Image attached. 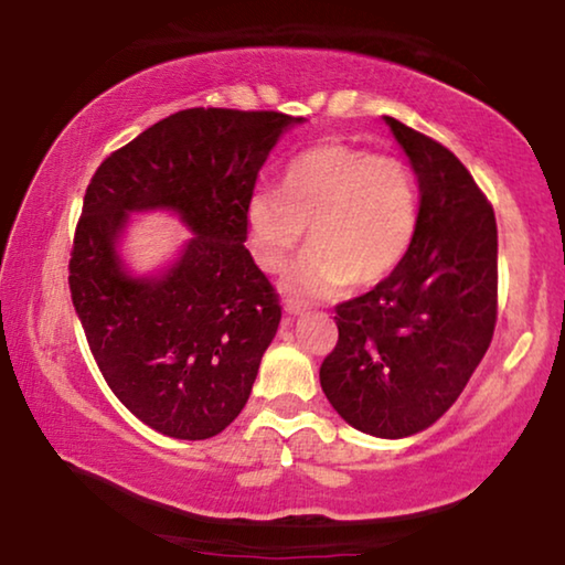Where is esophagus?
Segmentation results:
<instances>
[{
    "mask_svg": "<svg viewBox=\"0 0 565 565\" xmlns=\"http://www.w3.org/2000/svg\"><path fill=\"white\" fill-rule=\"evenodd\" d=\"M284 309H286V315H291V317H299L301 312H305V307L299 305L297 299H291V297H286V301H284Z\"/></svg>",
    "mask_w": 565,
    "mask_h": 565,
    "instance_id": "34e87169",
    "label": "esophagus"
}]
</instances>
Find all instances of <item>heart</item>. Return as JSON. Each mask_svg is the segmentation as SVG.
Instances as JSON below:
<instances>
[{"label": "heart", "mask_w": 565, "mask_h": 565, "mask_svg": "<svg viewBox=\"0 0 565 565\" xmlns=\"http://www.w3.org/2000/svg\"><path fill=\"white\" fill-rule=\"evenodd\" d=\"M309 230L312 248L291 274L307 297H335L353 281L386 279L407 256L417 230V194L399 158L322 142L294 158L281 194L256 189L248 202L250 253L279 274Z\"/></svg>", "instance_id": "b5f03b06"}]
</instances>
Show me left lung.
<instances>
[{"label": "left lung", "mask_w": 565, "mask_h": 565, "mask_svg": "<svg viewBox=\"0 0 565 565\" xmlns=\"http://www.w3.org/2000/svg\"><path fill=\"white\" fill-rule=\"evenodd\" d=\"M419 184L407 256L335 307L338 345L320 384L348 425L407 438L440 419L481 363L497 324V220L463 163L386 117Z\"/></svg>", "instance_id": "8db88e82"}]
</instances>
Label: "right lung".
Listing matches in <instances>:
<instances>
[{
	"label": "right lung",
	"instance_id": "right-lung-1",
	"mask_svg": "<svg viewBox=\"0 0 565 565\" xmlns=\"http://www.w3.org/2000/svg\"><path fill=\"white\" fill-rule=\"evenodd\" d=\"M305 117L194 107L107 156L86 186L68 286L107 386L179 440L225 430L279 330V294L253 264L248 202L281 132ZM171 209L193 230L177 265L135 280L116 256L126 214Z\"/></svg>",
	"mask_w": 565,
	"mask_h": 565
}]
</instances>
